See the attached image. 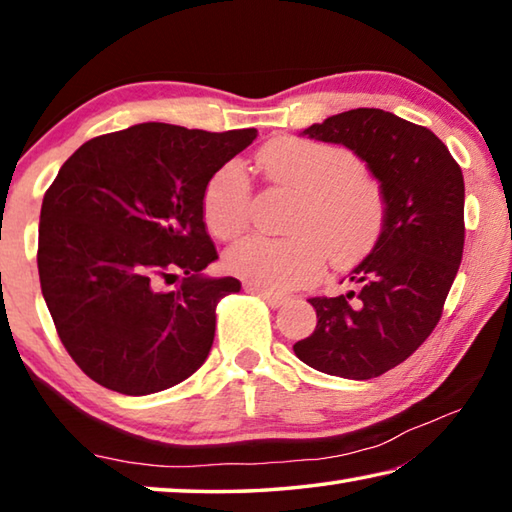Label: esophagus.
<instances>
[{
    "label": "esophagus",
    "instance_id": "obj_1",
    "mask_svg": "<svg viewBox=\"0 0 512 512\" xmlns=\"http://www.w3.org/2000/svg\"><path fill=\"white\" fill-rule=\"evenodd\" d=\"M244 289L248 291V293H255L257 298H262L268 307H273V309H277V307H282L284 302H287V298L284 296H280V293H271V291H266V289H259V287H253V284H244Z\"/></svg>",
    "mask_w": 512,
    "mask_h": 512
}]
</instances>
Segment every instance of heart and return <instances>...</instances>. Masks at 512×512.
<instances>
[{
    "instance_id": "heart-1",
    "label": "heart",
    "mask_w": 512,
    "mask_h": 512,
    "mask_svg": "<svg viewBox=\"0 0 512 512\" xmlns=\"http://www.w3.org/2000/svg\"><path fill=\"white\" fill-rule=\"evenodd\" d=\"M259 167L275 183L298 189L284 237L248 235L225 250L232 275L266 291H291L316 282L329 257L348 268L366 257L384 230V194L363 176L357 155L343 146L277 137L257 153ZM205 228L232 239L248 225L250 183L239 162H225L201 196Z\"/></svg>"
}]
</instances>
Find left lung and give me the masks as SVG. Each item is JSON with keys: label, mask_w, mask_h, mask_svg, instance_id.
Instances as JSON below:
<instances>
[{"label": "left lung", "mask_w": 512, "mask_h": 512, "mask_svg": "<svg viewBox=\"0 0 512 512\" xmlns=\"http://www.w3.org/2000/svg\"><path fill=\"white\" fill-rule=\"evenodd\" d=\"M302 135L343 144L366 162L386 219L350 271L359 291L311 298L318 323L293 352L325 375L379 377L409 359L443 314L465 244L463 171L429 128L379 108L339 112Z\"/></svg>", "instance_id": "obj_1"}]
</instances>
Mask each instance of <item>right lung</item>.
Returning a JSON list of instances; mask_svg holds the SVG:
<instances>
[{"mask_svg": "<svg viewBox=\"0 0 512 512\" xmlns=\"http://www.w3.org/2000/svg\"><path fill=\"white\" fill-rule=\"evenodd\" d=\"M255 137L146 121L94 137L60 167L42 198L40 287L69 357L97 384L151 395L205 363L216 302L241 282L203 275L219 255L201 196Z\"/></svg>", "mask_w": 512, "mask_h": 512, "instance_id": "1", "label": "right lung"}]
</instances>
